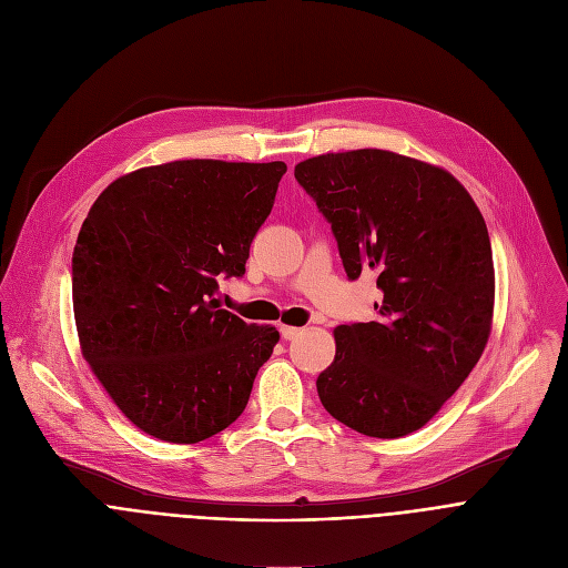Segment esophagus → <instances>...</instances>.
<instances>
[{"instance_id": "34e87169", "label": "esophagus", "mask_w": 568, "mask_h": 568, "mask_svg": "<svg viewBox=\"0 0 568 568\" xmlns=\"http://www.w3.org/2000/svg\"><path fill=\"white\" fill-rule=\"evenodd\" d=\"M281 335H283V339H294L296 335H301V331L304 328H296V326H287V324H281Z\"/></svg>"}]
</instances>
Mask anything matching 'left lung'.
<instances>
[{"label": "left lung", "instance_id": "1", "mask_svg": "<svg viewBox=\"0 0 568 568\" xmlns=\"http://www.w3.org/2000/svg\"><path fill=\"white\" fill-rule=\"evenodd\" d=\"M294 178L331 221L345 272H372L376 317L335 326L317 393L335 420L374 438L425 427L481 358L496 272L484 216L449 171L379 148L326 153Z\"/></svg>", "mask_w": 568, "mask_h": 568}]
</instances>
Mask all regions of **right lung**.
<instances>
[{"instance_id":"obj_1","label":"right lung","mask_w":568,"mask_h":568,"mask_svg":"<svg viewBox=\"0 0 568 568\" xmlns=\"http://www.w3.org/2000/svg\"><path fill=\"white\" fill-rule=\"evenodd\" d=\"M285 162L178 160L113 180L72 253L82 356L143 434L192 445L233 425L278 331L216 304L242 276Z\"/></svg>"}]
</instances>
